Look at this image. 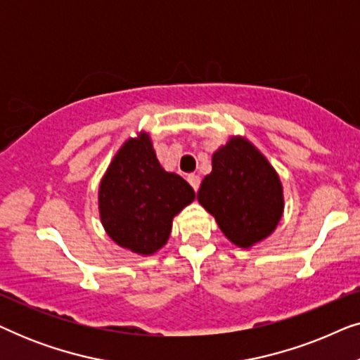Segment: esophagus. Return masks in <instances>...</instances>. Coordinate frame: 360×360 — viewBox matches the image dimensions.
I'll use <instances>...</instances> for the list:
<instances>
[{"instance_id":"1","label":"esophagus","mask_w":360,"mask_h":360,"mask_svg":"<svg viewBox=\"0 0 360 360\" xmlns=\"http://www.w3.org/2000/svg\"><path fill=\"white\" fill-rule=\"evenodd\" d=\"M186 180H188V184L193 186V190L195 191H198V188H200V176L198 175H195V174H190L188 176H186Z\"/></svg>"}]
</instances>
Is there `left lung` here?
Returning a JSON list of instances; mask_svg holds the SVG:
<instances>
[{
	"mask_svg": "<svg viewBox=\"0 0 360 360\" xmlns=\"http://www.w3.org/2000/svg\"><path fill=\"white\" fill-rule=\"evenodd\" d=\"M198 201L238 248L249 249L274 233L283 214V186L265 155L243 136H231L211 159Z\"/></svg>",
	"mask_w": 360,
	"mask_h": 360,
	"instance_id": "obj_1",
	"label": "left lung"
}]
</instances>
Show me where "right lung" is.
I'll use <instances>...</instances> for the list:
<instances>
[{
	"label": "right lung",
	"mask_w": 360,
	"mask_h": 360,
	"mask_svg": "<svg viewBox=\"0 0 360 360\" xmlns=\"http://www.w3.org/2000/svg\"><path fill=\"white\" fill-rule=\"evenodd\" d=\"M193 200V188L157 160L146 131L120 147L98 188V210L106 234L120 248L139 255H152L164 248L172 221Z\"/></svg>",
	"instance_id": "1"
}]
</instances>
